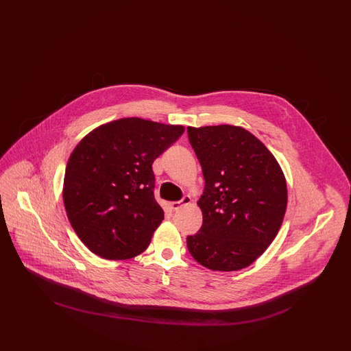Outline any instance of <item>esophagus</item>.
I'll use <instances>...</instances> for the list:
<instances>
[{
    "label": "esophagus",
    "instance_id": "esophagus-1",
    "mask_svg": "<svg viewBox=\"0 0 351 351\" xmlns=\"http://www.w3.org/2000/svg\"><path fill=\"white\" fill-rule=\"evenodd\" d=\"M191 196H184L183 199L180 201H173V202H169V209L171 210H178V209H180L182 206H185V205H189L191 204Z\"/></svg>",
    "mask_w": 351,
    "mask_h": 351
}]
</instances>
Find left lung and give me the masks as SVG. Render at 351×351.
Masks as SVG:
<instances>
[{"label":"left lung","mask_w":351,"mask_h":351,"mask_svg":"<svg viewBox=\"0 0 351 351\" xmlns=\"http://www.w3.org/2000/svg\"><path fill=\"white\" fill-rule=\"evenodd\" d=\"M205 180L197 201L199 233L186 247L201 266L238 271L275 239L287 209V182L275 156L250 132L233 125L186 129Z\"/></svg>","instance_id":"obj_1"}]
</instances>
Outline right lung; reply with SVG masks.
Returning <instances> with one entry per match:
<instances>
[{"instance_id": "obj_1", "label": "right lung", "mask_w": 351, "mask_h": 351, "mask_svg": "<svg viewBox=\"0 0 351 351\" xmlns=\"http://www.w3.org/2000/svg\"><path fill=\"white\" fill-rule=\"evenodd\" d=\"M182 125L119 118L86 134L64 173L68 219L84 245L104 259L147 249L165 212L154 197V160L179 139Z\"/></svg>"}]
</instances>
